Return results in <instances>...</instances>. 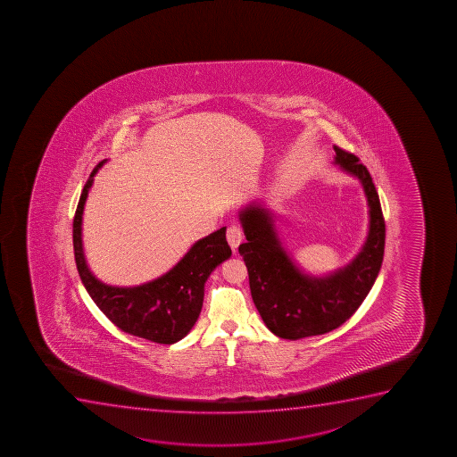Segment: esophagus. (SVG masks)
<instances>
[{
	"instance_id": "1",
	"label": "esophagus",
	"mask_w": 457,
	"mask_h": 457,
	"mask_svg": "<svg viewBox=\"0 0 457 457\" xmlns=\"http://www.w3.org/2000/svg\"><path fill=\"white\" fill-rule=\"evenodd\" d=\"M226 238H228V243H229V246L232 247V251L236 253L237 247L238 245L242 243L243 240V229L240 226L231 225L228 228V231H226Z\"/></svg>"
}]
</instances>
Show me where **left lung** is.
<instances>
[{
    "label": "left lung",
    "instance_id": "left-lung-1",
    "mask_svg": "<svg viewBox=\"0 0 457 457\" xmlns=\"http://www.w3.org/2000/svg\"><path fill=\"white\" fill-rule=\"evenodd\" d=\"M333 148L335 162L360 179L370 208L367 242L347 268L322 278L301 274L279 245L268 211L251 206L240 214L246 243L238 253L246 263L253 304L279 338H306L339 328L362 304L381 269L386 221L375 183L353 153Z\"/></svg>",
    "mask_w": 457,
    "mask_h": 457
}]
</instances>
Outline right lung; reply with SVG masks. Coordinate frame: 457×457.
I'll return each instance as SVG.
<instances>
[{
  "mask_svg": "<svg viewBox=\"0 0 457 457\" xmlns=\"http://www.w3.org/2000/svg\"><path fill=\"white\" fill-rule=\"evenodd\" d=\"M99 162L82 189L73 219L76 268L88 295L120 330L153 343L174 344L193 328L204 304V281L221 262L231 257L226 228L195 243L187 255L161 278L136 287H113L93 277L82 253V211Z\"/></svg>",
  "mask_w": 457,
  "mask_h": 457,
  "instance_id": "add662e5",
  "label": "right lung"
}]
</instances>
